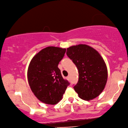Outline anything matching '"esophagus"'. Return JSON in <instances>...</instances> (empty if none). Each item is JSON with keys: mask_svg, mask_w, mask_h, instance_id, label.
I'll use <instances>...</instances> for the list:
<instances>
[{"mask_svg": "<svg viewBox=\"0 0 128 128\" xmlns=\"http://www.w3.org/2000/svg\"><path fill=\"white\" fill-rule=\"evenodd\" d=\"M67 79L68 80H70V76H68L67 77Z\"/></svg>", "mask_w": 128, "mask_h": 128, "instance_id": "esophagus-1", "label": "esophagus"}]
</instances>
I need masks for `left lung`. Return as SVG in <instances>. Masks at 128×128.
I'll return each instance as SVG.
<instances>
[{
    "label": "left lung",
    "instance_id": "obj_1",
    "mask_svg": "<svg viewBox=\"0 0 128 128\" xmlns=\"http://www.w3.org/2000/svg\"><path fill=\"white\" fill-rule=\"evenodd\" d=\"M66 53L78 70V83L74 86L78 96L90 100L99 96L108 80L107 67L100 54L86 44L70 46Z\"/></svg>",
    "mask_w": 128,
    "mask_h": 128
}]
</instances>
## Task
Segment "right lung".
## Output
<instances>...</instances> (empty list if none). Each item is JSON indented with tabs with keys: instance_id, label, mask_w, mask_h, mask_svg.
<instances>
[{
	"instance_id": "right-lung-1",
	"label": "right lung",
	"mask_w": 128,
	"mask_h": 128,
	"mask_svg": "<svg viewBox=\"0 0 128 128\" xmlns=\"http://www.w3.org/2000/svg\"><path fill=\"white\" fill-rule=\"evenodd\" d=\"M66 51V48L48 46L37 53L30 63L29 85L36 98L45 104L58 103L70 84L58 67Z\"/></svg>"
}]
</instances>
